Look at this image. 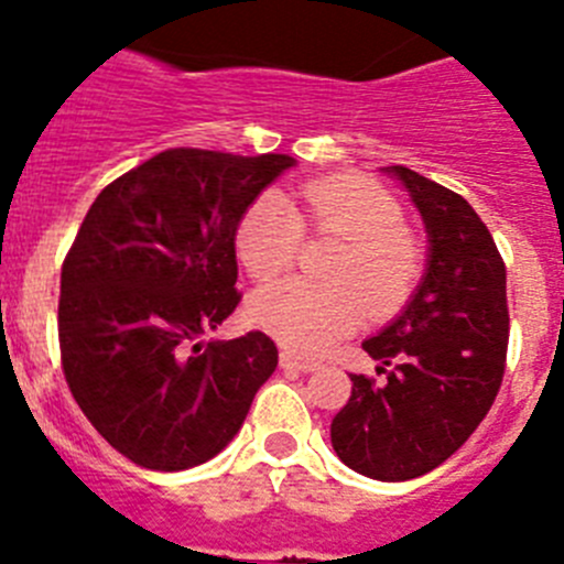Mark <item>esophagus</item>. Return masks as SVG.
I'll list each match as a JSON object with an SVG mask.
<instances>
[{
  "label": "esophagus",
  "mask_w": 564,
  "mask_h": 564,
  "mask_svg": "<svg viewBox=\"0 0 564 564\" xmlns=\"http://www.w3.org/2000/svg\"><path fill=\"white\" fill-rule=\"evenodd\" d=\"M281 368L283 370H303V373H312V370L319 368V362H317V359L297 357V354L289 351V348H281Z\"/></svg>",
  "instance_id": "34e87169"
}]
</instances>
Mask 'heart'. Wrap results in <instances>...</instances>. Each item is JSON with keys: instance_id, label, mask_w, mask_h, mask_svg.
<instances>
[{"instance_id": "1", "label": "heart", "mask_w": 564, "mask_h": 564, "mask_svg": "<svg viewBox=\"0 0 564 564\" xmlns=\"http://www.w3.org/2000/svg\"><path fill=\"white\" fill-rule=\"evenodd\" d=\"M402 205L368 176L334 174L297 185L289 202L263 194L236 225V256L252 281L289 270L303 232L337 238L323 275L286 278L256 292L252 319L283 345L323 354L362 323L365 306L388 317L410 297L424 270L421 241L402 225Z\"/></svg>"}]
</instances>
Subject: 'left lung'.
<instances>
[{
    "label": "left lung",
    "instance_id": "1",
    "mask_svg": "<svg viewBox=\"0 0 564 564\" xmlns=\"http://www.w3.org/2000/svg\"><path fill=\"white\" fill-rule=\"evenodd\" d=\"M388 174L402 180L427 227V272L404 312L362 343L384 382L351 373L332 444L365 478L410 480L460 449L495 404L509 303L506 263L469 202L404 165Z\"/></svg>",
    "mask_w": 564,
    "mask_h": 564
}]
</instances>
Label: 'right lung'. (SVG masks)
<instances>
[{
	"mask_svg": "<svg viewBox=\"0 0 564 564\" xmlns=\"http://www.w3.org/2000/svg\"><path fill=\"white\" fill-rule=\"evenodd\" d=\"M294 160L169 149L106 185L61 267V368L120 455L180 471L219 455L278 368L263 332L202 337L236 312V225Z\"/></svg>",
	"mask_w": 564,
	"mask_h": 564,
	"instance_id": "obj_1",
	"label": "right lung"
}]
</instances>
